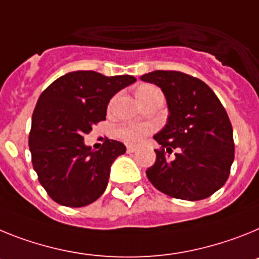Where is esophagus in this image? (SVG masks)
Wrapping results in <instances>:
<instances>
[{
  "label": "esophagus",
  "mask_w": 259,
  "mask_h": 259,
  "mask_svg": "<svg viewBox=\"0 0 259 259\" xmlns=\"http://www.w3.org/2000/svg\"><path fill=\"white\" fill-rule=\"evenodd\" d=\"M126 151L129 152V154L130 152H134V151H137V147H134V146H127Z\"/></svg>",
  "instance_id": "34e87169"
}]
</instances>
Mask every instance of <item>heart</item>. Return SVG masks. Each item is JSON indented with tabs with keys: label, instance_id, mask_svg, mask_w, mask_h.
<instances>
[{
	"label": "heart",
	"instance_id": "b5f03b06",
	"mask_svg": "<svg viewBox=\"0 0 259 259\" xmlns=\"http://www.w3.org/2000/svg\"><path fill=\"white\" fill-rule=\"evenodd\" d=\"M156 92H159V90H156L152 86H141L137 90V98L143 104L146 100H148ZM150 130L151 129L146 126V125L130 123V125H122V126L118 127L117 129V136H118V138L129 143V145H137V143L142 142L143 139L147 137Z\"/></svg>",
	"mask_w": 259,
	"mask_h": 259
}]
</instances>
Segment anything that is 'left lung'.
I'll return each instance as SVG.
<instances>
[{"instance_id":"8db88e82","label":"left lung","mask_w":259,"mask_h":259,"mask_svg":"<svg viewBox=\"0 0 259 259\" xmlns=\"http://www.w3.org/2000/svg\"><path fill=\"white\" fill-rule=\"evenodd\" d=\"M141 79L160 87L169 111L154 136L161 148L146 170L150 183L185 201L212 195L226 184L235 157L232 125L220 100L206 83L181 71L155 70ZM173 149L178 152L169 159Z\"/></svg>"}]
</instances>
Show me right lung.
Here are the masks:
<instances>
[{"label":"right lung","mask_w":259,"mask_h":259,"mask_svg":"<svg viewBox=\"0 0 259 259\" xmlns=\"http://www.w3.org/2000/svg\"><path fill=\"white\" fill-rule=\"evenodd\" d=\"M136 80L132 75L73 71L60 76L40 95L28 146L40 184L58 204L83 207L104 193L112 163L126 147L105 139L102 148L94 151L83 137L105 120L112 96Z\"/></svg>","instance_id":"add662e5"}]
</instances>
